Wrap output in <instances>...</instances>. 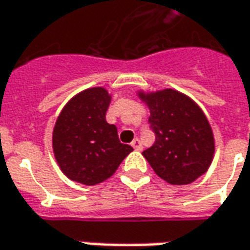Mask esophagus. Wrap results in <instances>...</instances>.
<instances>
[{"label": "esophagus", "instance_id": "34e87169", "mask_svg": "<svg viewBox=\"0 0 250 250\" xmlns=\"http://www.w3.org/2000/svg\"><path fill=\"white\" fill-rule=\"evenodd\" d=\"M132 146H133L134 149L136 150H141L143 149V145H141V141H140L139 139H134L133 141H132Z\"/></svg>", "mask_w": 250, "mask_h": 250}]
</instances>
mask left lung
I'll return each mask as SVG.
<instances>
[{"label": "left lung", "instance_id": "8db88e82", "mask_svg": "<svg viewBox=\"0 0 250 250\" xmlns=\"http://www.w3.org/2000/svg\"><path fill=\"white\" fill-rule=\"evenodd\" d=\"M149 107L155 144L143 152L157 176L175 186L190 185L213 162L214 134L205 113L190 97L173 88L139 91Z\"/></svg>", "mask_w": 250, "mask_h": 250}]
</instances>
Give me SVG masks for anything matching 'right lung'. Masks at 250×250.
<instances>
[{
	"label": "right lung",
	"instance_id": "obj_1",
	"mask_svg": "<svg viewBox=\"0 0 250 250\" xmlns=\"http://www.w3.org/2000/svg\"><path fill=\"white\" fill-rule=\"evenodd\" d=\"M111 97L104 87L83 90L68 101L55 124L52 148L62 172L74 182L94 186L116 172L133 150L118 140L106 121Z\"/></svg>",
	"mask_w": 250,
	"mask_h": 250
}]
</instances>
